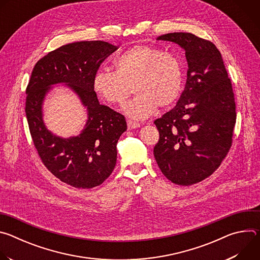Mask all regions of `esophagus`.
Wrapping results in <instances>:
<instances>
[{
	"label": "esophagus",
	"instance_id": "esophagus-1",
	"mask_svg": "<svg viewBox=\"0 0 260 260\" xmlns=\"http://www.w3.org/2000/svg\"><path fill=\"white\" fill-rule=\"evenodd\" d=\"M138 127H140V123H138V122H135V121H133V120H127V128L128 129H134V128H138Z\"/></svg>",
	"mask_w": 260,
	"mask_h": 260
}]
</instances>
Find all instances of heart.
Segmentation results:
<instances>
[{"label":"heart","instance_id":"b5f03b06","mask_svg":"<svg viewBox=\"0 0 260 260\" xmlns=\"http://www.w3.org/2000/svg\"><path fill=\"white\" fill-rule=\"evenodd\" d=\"M116 71L101 68L93 75L96 94L112 105H123L132 93L138 94L124 108L125 113L143 120L153 114L156 107L172 105L183 87V69L180 59L150 45H137L114 61Z\"/></svg>","mask_w":260,"mask_h":260}]
</instances>
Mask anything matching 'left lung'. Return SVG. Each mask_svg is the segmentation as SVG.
<instances>
[{"instance_id": "obj_1", "label": "left lung", "mask_w": 260, "mask_h": 260, "mask_svg": "<svg viewBox=\"0 0 260 260\" xmlns=\"http://www.w3.org/2000/svg\"><path fill=\"white\" fill-rule=\"evenodd\" d=\"M157 40L180 45L188 70L177 105L154 121L159 140L153 154L170 181L188 186L211 176L231 149L235 94L221 53L211 41L191 32H170Z\"/></svg>"}]
</instances>
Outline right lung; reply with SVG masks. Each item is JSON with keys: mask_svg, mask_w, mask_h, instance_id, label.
<instances>
[{"mask_svg": "<svg viewBox=\"0 0 260 260\" xmlns=\"http://www.w3.org/2000/svg\"><path fill=\"white\" fill-rule=\"evenodd\" d=\"M115 50L104 41L63 45L37 61L26 86L25 114L36 149L52 175L75 188H93L111 175L117 142L127 127L122 114L99 103L92 86L94 73ZM56 83H67L88 107L87 127L78 137H56L44 125L43 100Z\"/></svg>", "mask_w": 260, "mask_h": 260, "instance_id": "right-lung-1", "label": "right lung"}]
</instances>
